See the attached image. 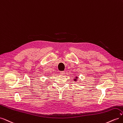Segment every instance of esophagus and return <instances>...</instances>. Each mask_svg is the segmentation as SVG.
<instances>
[{
    "instance_id": "esophagus-1",
    "label": "esophagus",
    "mask_w": 123,
    "mask_h": 123,
    "mask_svg": "<svg viewBox=\"0 0 123 123\" xmlns=\"http://www.w3.org/2000/svg\"><path fill=\"white\" fill-rule=\"evenodd\" d=\"M64 73H65L64 71H61L60 72V74H62H62H64Z\"/></svg>"
}]
</instances>
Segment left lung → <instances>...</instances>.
Here are the masks:
<instances>
[{
  "instance_id": "left-lung-1",
  "label": "left lung",
  "mask_w": 123,
  "mask_h": 123,
  "mask_svg": "<svg viewBox=\"0 0 123 123\" xmlns=\"http://www.w3.org/2000/svg\"><path fill=\"white\" fill-rule=\"evenodd\" d=\"M77 77H76V79H77ZM74 80H76V79H74Z\"/></svg>"
}]
</instances>
